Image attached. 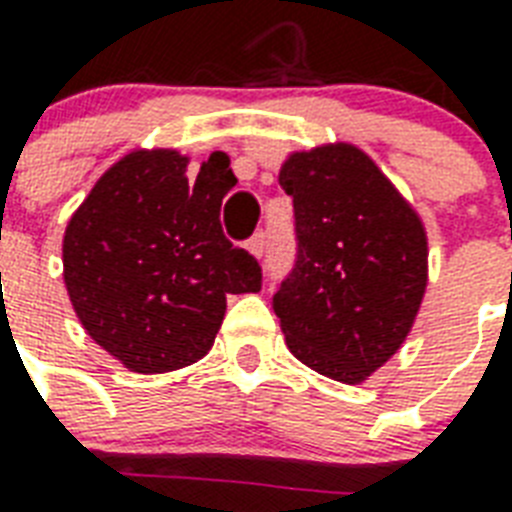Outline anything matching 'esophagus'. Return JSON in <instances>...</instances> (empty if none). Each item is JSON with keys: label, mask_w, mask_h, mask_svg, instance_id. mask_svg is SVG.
<instances>
[{"label": "esophagus", "mask_w": 512, "mask_h": 512, "mask_svg": "<svg viewBox=\"0 0 512 512\" xmlns=\"http://www.w3.org/2000/svg\"><path fill=\"white\" fill-rule=\"evenodd\" d=\"M249 252L255 257H263L265 252V233L263 231H257L252 239H249Z\"/></svg>", "instance_id": "34e87169"}]
</instances>
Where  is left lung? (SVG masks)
<instances>
[{"instance_id":"left-lung-1","label":"left lung","mask_w":512,"mask_h":512,"mask_svg":"<svg viewBox=\"0 0 512 512\" xmlns=\"http://www.w3.org/2000/svg\"><path fill=\"white\" fill-rule=\"evenodd\" d=\"M279 185L295 204V268L273 295L289 350L337 382H361L406 340L428 284L412 204L356 146L292 154Z\"/></svg>"}]
</instances>
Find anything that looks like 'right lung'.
I'll return each mask as SVG.
<instances>
[{"label":"right lung","mask_w":512,"mask_h":512,"mask_svg":"<svg viewBox=\"0 0 512 512\" xmlns=\"http://www.w3.org/2000/svg\"><path fill=\"white\" fill-rule=\"evenodd\" d=\"M188 156L132 151L68 220L63 279L76 316L130 372L159 374L207 356L225 295L260 292L263 271L233 247L220 204L236 177L225 159L185 175Z\"/></svg>","instance_id":"1"}]
</instances>
